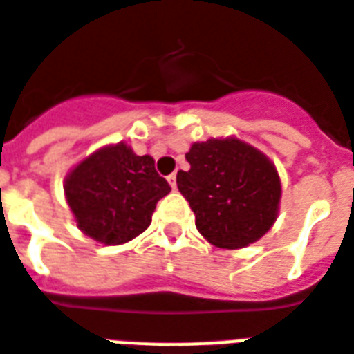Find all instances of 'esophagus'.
<instances>
[{
    "instance_id": "obj_1",
    "label": "esophagus",
    "mask_w": 354,
    "mask_h": 354,
    "mask_svg": "<svg viewBox=\"0 0 354 354\" xmlns=\"http://www.w3.org/2000/svg\"><path fill=\"white\" fill-rule=\"evenodd\" d=\"M167 183H169V187L175 190V188H177V175H175V174L167 175Z\"/></svg>"
}]
</instances>
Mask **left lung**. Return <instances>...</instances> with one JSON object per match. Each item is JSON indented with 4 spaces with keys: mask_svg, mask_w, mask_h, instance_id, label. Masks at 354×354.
Here are the masks:
<instances>
[{
    "mask_svg": "<svg viewBox=\"0 0 354 354\" xmlns=\"http://www.w3.org/2000/svg\"><path fill=\"white\" fill-rule=\"evenodd\" d=\"M187 160L190 169L177 174V188L209 243L243 249L268 234L283 190L277 167L264 152L230 136L192 143Z\"/></svg>",
    "mask_w": 354,
    "mask_h": 354,
    "instance_id": "1",
    "label": "left lung"
}]
</instances>
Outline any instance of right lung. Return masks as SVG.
Masks as SVG:
<instances>
[{"label":"right lung","mask_w":354,"mask_h":354,"mask_svg":"<svg viewBox=\"0 0 354 354\" xmlns=\"http://www.w3.org/2000/svg\"><path fill=\"white\" fill-rule=\"evenodd\" d=\"M171 187L126 143L97 149L64 179V194L77 228L103 245H122L149 228L160 198Z\"/></svg>","instance_id":"obj_1"}]
</instances>
